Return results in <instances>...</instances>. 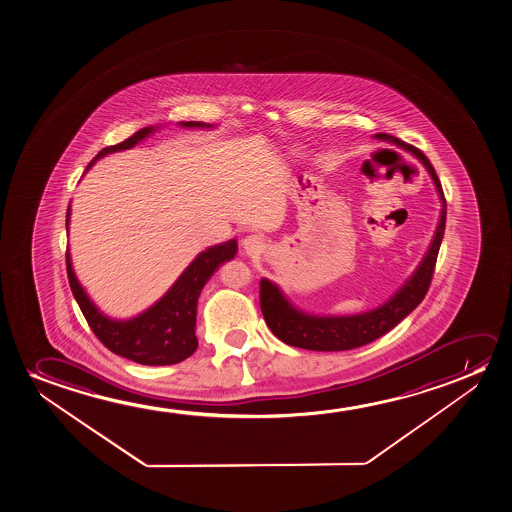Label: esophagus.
<instances>
[{
    "label": "esophagus",
    "mask_w": 512,
    "mask_h": 512,
    "mask_svg": "<svg viewBox=\"0 0 512 512\" xmlns=\"http://www.w3.org/2000/svg\"><path fill=\"white\" fill-rule=\"evenodd\" d=\"M241 245H243V250H245L246 255L257 257V255H260L262 250H264V239L252 234V236H246Z\"/></svg>",
    "instance_id": "1"
}]
</instances>
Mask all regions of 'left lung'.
<instances>
[{
	"mask_svg": "<svg viewBox=\"0 0 512 512\" xmlns=\"http://www.w3.org/2000/svg\"><path fill=\"white\" fill-rule=\"evenodd\" d=\"M374 138L390 141L413 152L420 159L421 164L427 168L428 175L432 176L442 204L441 218L435 229L434 239L413 276L385 304L360 315H309L295 308L294 304H290L276 283L262 278L260 280L262 315L274 336L288 346L313 351H344L364 346L376 341L378 337L385 336L388 330H392L397 323L402 322L427 295L430 281L434 276L437 253L441 248L444 227H446V199H444L439 176L435 173L434 166L418 148L407 145L392 134H374Z\"/></svg>",
	"mask_w": 512,
	"mask_h": 512,
	"instance_id": "left-lung-1",
	"label": "left lung"
}]
</instances>
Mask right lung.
<instances>
[{"mask_svg":"<svg viewBox=\"0 0 512 512\" xmlns=\"http://www.w3.org/2000/svg\"><path fill=\"white\" fill-rule=\"evenodd\" d=\"M180 126L201 127V129L213 127L204 122H180ZM154 131V126L143 127L119 145L103 148L89 162L87 169H91L92 164L105 155L133 148L136 143L145 140L148 134ZM68 225H70V206L66 213V231H68ZM236 253H238L236 239L210 246L190 262V266L180 274V278L173 283V287L169 288L154 306H150L147 311L129 320H113L96 308V304L91 301L84 287L78 283L71 266L70 250H66V269H68L71 292L75 295L85 320L108 350L127 360H133L136 364L171 365L182 362L196 351L197 299L204 285L210 280L211 274L215 273L224 262L234 259Z\"/></svg>","mask_w":512,"mask_h":512,"instance_id":"1","label":"right lung"}]
</instances>
